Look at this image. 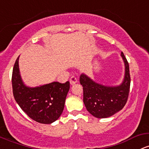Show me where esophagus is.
<instances>
[{
  "label": "esophagus",
  "mask_w": 149,
  "mask_h": 149,
  "mask_svg": "<svg viewBox=\"0 0 149 149\" xmlns=\"http://www.w3.org/2000/svg\"><path fill=\"white\" fill-rule=\"evenodd\" d=\"M77 82H78V79L77 78L75 77V76H72V77L70 78V84L72 85V86L76 84Z\"/></svg>",
  "instance_id": "34e87169"
}]
</instances>
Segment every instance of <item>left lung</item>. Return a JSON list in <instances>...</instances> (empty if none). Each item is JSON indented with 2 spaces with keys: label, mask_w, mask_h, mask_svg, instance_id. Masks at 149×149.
Returning a JSON list of instances; mask_svg holds the SVG:
<instances>
[{
  "label": "left lung",
  "mask_w": 149,
  "mask_h": 149,
  "mask_svg": "<svg viewBox=\"0 0 149 149\" xmlns=\"http://www.w3.org/2000/svg\"><path fill=\"white\" fill-rule=\"evenodd\" d=\"M121 56L125 63V77L119 86H104L91 79L86 74L80 76L83 90V102L88 112L97 118H107L125 107L130 88V67L123 52Z\"/></svg>",
  "instance_id": "obj_1"
}]
</instances>
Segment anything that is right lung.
<instances>
[{
  "instance_id": "1",
  "label": "right lung",
  "mask_w": 149,
  "mask_h": 149,
  "mask_svg": "<svg viewBox=\"0 0 149 149\" xmlns=\"http://www.w3.org/2000/svg\"><path fill=\"white\" fill-rule=\"evenodd\" d=\"M19 57L13 70L12 85L15 100L33 120L41 124L53 123L63 112L70 88L69 81L65 83L52 82L37 87L27 86L19 73Z\"/></svg>"
}]
</instances>
